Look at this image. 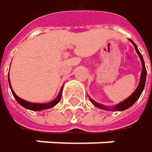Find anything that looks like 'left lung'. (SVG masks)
<instances>
[{"label": "left lung", "instance_id": "8db88e82", "mask_svg": "<svg viewBox=\"0 0 152 152\" xmlns=\"http://www.w3.org/2000/svg\"><path fill=\"white\" fill-rule=\"evenodd\" d=\"M130 41H131V42H132V44L134 45L135 50H136L137 53L139 54V56H140V58L141 64H142V72H141V75H140V83H139V85H138L137 89L135 90V91H134V92H133L130 97H129L128 99H126L125 101L121 102V103L117 104L116 106L112 107V108H110H110H108V107H106V106H104V105H102V104H100V103H98V102H94L93 100H91V99L90 98V101L92 102V104H93L94 106H96V107H98V108H100V109H102V110H105L121 111V110H127V109H129L130 107H132V105L137 102V100L140 98V94H141L142 91L144 90V87H145V82H146V77H147V72H146V68H145V63H144L143 57H142V55L140 54V52L139 51V50H138V48H137L136 44L133 42V41H132V40H130Z\"/></svg>", "mask_w": 152, "mask_h": 152}]
</instances>
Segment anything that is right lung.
<instances>
[{
  "instance_id": "obj_1",
  "label": "right lung",
  "mask_w": 152,
  "mask_h": 152,
  "mask_svg": "<svg viewBox=\"0 0 152 152\" xmlns=\"http://www.w3.org/2000/svg\"><path fill=\"white\" fill-rule=\"evenodd\" d=\"M8 80H9V84H10V88L12 90V95L14 96L15 100L18 102V103L20 105H21L22 107H24L28 110H47V109H50L51 107L55 106L56 104L59 103V102L61 101V94H62V88L61 90L60 91V93L59 95L57 96L56 99H54L53 101H51L50 102H48V103H34V102H27V101H24L20 99V97H18L15 92L13 91V90L12 89V86H11V82H10V78L8 77Z\"/></svg>"
}]
</instances>
